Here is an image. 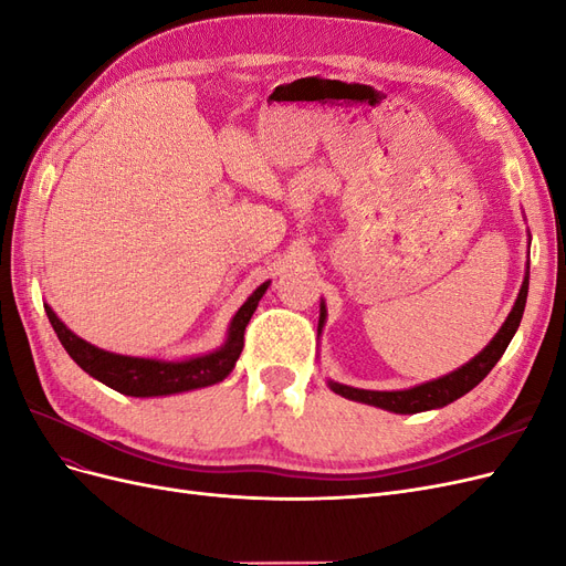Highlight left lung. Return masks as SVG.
I'll return each instance as SVG.
<instances>
[{"mask_svg": "<svg viewBox=\"0 0 566 566\" xmlns=\"http://www.w3.org/2000/svg\"><path fill=\"white\" fill-rule=\"evenodd\" d=\"M526 295H528V262H526L520 295H517L515 304H512V310H510L505 323L499 328V333H495L489 345L482 352H479L474 358H470L465 366L451 370L449 375H441V378H437V380L422 382V385H416V387L391 389V391L358 389V387H349V385H342V382H335V380H328V387L335 394H339V397H345L349 401L368 403V406L382 408V410H389V413H399V416H413V413H422V410H434V408L449 406L455 399H460L462 394H468L470 389H474L491 373V368L501 361V356L505 354L510 339L515 337L520 323H522ZM325 318H328V310H325V302L321 300L318 335L323 331Z\"/></svg>", "mask_w": 566, "mask_h": 566, "instance_id": "8db88e82", "label": "left lung"}]
</instances>
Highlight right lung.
I'll list each match as a JSON object with an SVG mask.
<instances>
[{"mask_svg":"<svg viewBox=\"0 0 566 566\" xmlns=\"http://www.w3.org/2000/svg\"><path fill=\"white\" fill-rule=\"evenodd\" d=\"M271 281H264L254 293L243 302L241 310L229 323L224 345L198 356L188 358H148V356H127L106 352L94 347L92 342L77 337L67 325L56 316L49 304H44V312L49 316L51 328L56 331L63 349L71 354L73 361L90 373L94 380L104 382L106 387L127 394V397H169V394H181L200 387L217 385L227 378L235 368L238 356L243 352V335L248 323L256 310V304L264 297Z\"/></svg>","mask_w":566,"mask_h":566,"instance_id":"right-lung-1","label":"right lung"}]
</instances>
